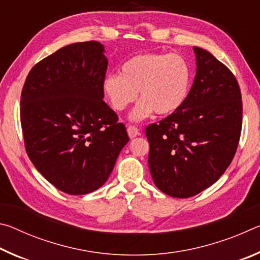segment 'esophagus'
Returning <instances> with one entry per match:
<instances>
[{"mask_svg":"<svg viewBox=\"0 0 260 260\" xmlns=\"http://www.w3.org/2000/svg\"><path fill=\"white\" fill-rule=\"evenodd\" d=\"M127 133H128V136L131 139H134L136 135L140 134V129L136 126L131 125V126L127 127Z\"/></svg>","mask_w":260,"mask_h":260,"instance_id":"esophagus-1","label":"esophagus"}]
</instances>
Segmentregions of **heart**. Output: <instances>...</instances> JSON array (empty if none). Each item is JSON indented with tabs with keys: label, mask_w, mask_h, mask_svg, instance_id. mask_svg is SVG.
<instances>
[{
	"label": "heart",
	"mask_w": 260,
	"mask_h": 260,
	"mask_svg": "<svg viewBox=\"0 0 260 260\" xmlns=\"http://www.w3.org/2000/svg\"><path fill=\"white\" fill-rule=\"evenodd\" d=\"M191 86V70L178 54L143 52L127 59L120 74H109L103 80V91L116 111H122L138 99L131 113L140 121L155 111L158 116L177 112L186 102Z\"/></svg>",
	"instance_id": "heart-1"
}]
</instances>
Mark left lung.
<instances>
[{"mask_svg":"<svg viewBox=\"0 0 260 260\" xmlns=\"http://www.w3.org/2000/svg\"><path fill=\"white\" fill-rule=\"evenodd\" d=\"M196 77L186 102L147 126L148 162L156 187L178 199L217 181L234 158L242 129L239 82L208 50L193 47Z\"/></svg>","mask_w":260,"mask_h":260,"instance_id":"left-lung-1","label":"left lung"}]
</instances>
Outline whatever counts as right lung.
Segmentation results:
<instances>
[{"label":"right lung","mask_w":260,"mask_h":260,"mask_svg":"<svg viewBox=\"0 0 260 260\" xmlns=\"http://www.w3.org/2000/svg\"><path fill=\"white\" fill-rule=\"evenodd\" d=\"M103 52L98 41L60 48L34 65L21 90L26 152L48 181L70 195L103 186L129 140L103 101Z\"/></svg>","instance_id":"1"}]
</instances>
